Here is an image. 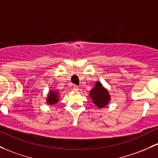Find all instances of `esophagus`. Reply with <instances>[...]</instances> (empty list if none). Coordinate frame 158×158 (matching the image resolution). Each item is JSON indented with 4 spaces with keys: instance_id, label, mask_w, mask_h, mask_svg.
<instances>
[{
    "instance_id": "34e87169",
    "label": "esophagus",
    "mask_w": 158,
    "mask_h": 158,
    "mask_svg": "<svg viewBox=\"0 0 158 158\" xmlns=\"http://www.w3.org/2000/svg\"><path fill=\"white\" fill-rule=\"evenodd\" d=\"M79 89V88L78 87V86H76V85H74L73 86V90L74 91H78V90Z\"/></svg>"
}]
</instances>
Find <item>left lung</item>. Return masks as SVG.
Instances as JSON below:
<instances>
[{"mask_svg":"<svg viewBox=\"0 0 158 158\" xmlns=\"http://www.w3.org/2000/svg\"><path fill=\"white\" fill-rule=\"evenodd\" d=\"M89 97L93 103L99 109H103L110 103L111 96L108 89L99 81L95 82L94 87L90 91Z\"/></svg>","mask_w":158,"mask_h":158,"instance_id":"8db88e82","label":"left lung"}]
</instances>
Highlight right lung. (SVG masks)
Listing matches in <instances>:
<instances>
[{
	"mask_svg": "<svg viewBox=\"0 0 158 158\" xmlns=\"http://www.w3.org/2000/svg\"><path fill=\"white\" fill-rule=\"evenodd\" d=\"M59 94H60L58 92V91L55 89H52V88H51V89L48 91L47 98H46V103L50 106H52L58 103V100H59Z\"/></svg>",
	"mask_w": 158,
	"mask_h": 158,
	"instance_id": "obj_1",
	"label": "right lung"
}]
</instances>
